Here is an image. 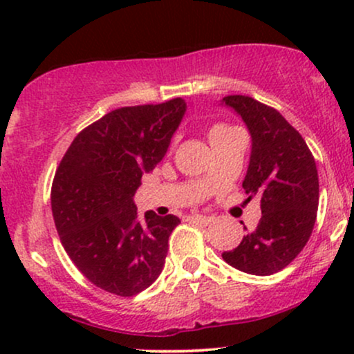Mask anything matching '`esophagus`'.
Segmentation results:
<instances>
[{
    "label": "esophagus",
    "mask_w": 354,
    "mask_h": 354,
    "mask_svg": "<svg viewBox=\"0 0 354 354\" xmlns=\"http://www.w3.org/2000/svg\"><path fill=\"white\" fill-rule=\"evenodd\" d=\"M191 221L198 223V225L201 226H208L211 221H213V218L211 216H205V214H194V216H189Z\"/></svg>",
    "instance_id": "obj_1"
}]
</instances>
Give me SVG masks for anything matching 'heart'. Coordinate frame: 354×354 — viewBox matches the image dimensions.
<instances>
[{
  "instance_id": "heart-1",
  "label": "heart",
  "mask_w": 354,
  "mask_h": 354,
  "mask_svg": "<svg viewBox=\"0 0 354 354\" xmlns=\"http://www.w3.org/2000/svg\"><path fill=\"white\" fill-rule=\"evenodd\" d=\"M230 131H233V129H231L230 126H226V124H214V126H211L209 140H214V138L226 135V133H230Z\"/></svg>"
}]
</instances>
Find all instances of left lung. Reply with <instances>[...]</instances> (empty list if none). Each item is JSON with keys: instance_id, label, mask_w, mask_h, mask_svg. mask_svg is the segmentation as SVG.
Returning <instances> with one entry per match:
<instances>
[{"instance_id": "obj_1", "label": "left lung", "mask_w": 354, "mask_h": 354, "mask_svg": "<svg viewBox=\"0 0 354 354\" xmlns=\"http://www.w3.org/2000/svg\"><path fill=\"white\" fill-rule=\"evenodd\" d=\"M221 103L241 116L251 135L243 188L250 200L259 198L263 213L258 226L221 256L245 273H278L299 254L315 226L319 201L315 158L303 136L274 108L243 95L225 96Z\"/></svg>"}]
</instances>
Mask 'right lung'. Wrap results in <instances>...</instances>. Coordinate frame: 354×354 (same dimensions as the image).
<instances>
[{"instance_id": "obj_1", "label": "right lung", "mask_w": 354, "mask_h": 354, "mask_svg": "<svg viewBox=\"0 0 354 354\" xmlns=\"http://www.w3.org/2000/svg\"><path fill=\"white\" fill-rule=\"evenodd\" d=\"M185 113L181 98L115 109L73 140L56 169L51 209L61 245L108 293L138 295L163 271L180 218L146 211L140 219L133 196L165 158Z\"/></svg>"}]
</instances>
